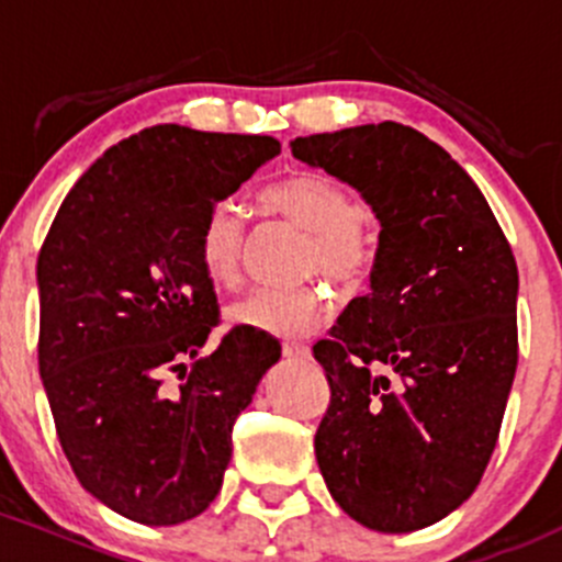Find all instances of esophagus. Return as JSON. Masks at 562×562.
Returning a JSON list of instances; mask_svg holds the SVG:
<instances>
[{"instance_id": "1", "label": "esophagus", "mask_w": 562, "mask_h": 562, "mask_svg": "<svg viewBox=\"0 0 562 562\" xmlns=\"http://www.w3.org/2000/svg\"><path fill=\"white\" fill-rule=\"evenodd\" d=\"M281 351H283V357H286V360H305V357H311L308 346L297 344V340H283Z\"/></svg>"}]
</instances>
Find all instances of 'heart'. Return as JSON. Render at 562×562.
<instances>
[{"mask_svg": "<svg viewBox=\"0 0 562 562\" xmlns=\"http://www.w3.org/2000/svg\"><path fill=\"white\" fill-rule=\"evenodd\" d=\"M262 205L276 216L308 233L303 246V273H322L335 283H357L375 257V235L366 213L357 211L349 189L324 172H294L262 194ZM246 218L233 202L207 213L200 233V265L218 286L240 279ZM327 314V294L316 283L259 286L229 308V322L270 338H303Z\"/></svg>", "mask_w": 562, "mask_h": 562, "instance_id": "b5f03b06", "label": "heart"}]
</instances>
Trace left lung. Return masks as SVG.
Returning <instances> with one entry per match:
<instances>
[{"label": "left lung", "instance_id": "obj_1", "mask_svg": "<svg viewBox=\"0 0 562 562\" xmlns=\"http://www.w3.org/2000/svg\"><path fill=\"white\" fill-rule=\"evenodd\" d=\"M289 146L357 189L381 224L370 292L314 346L329 381L319 471L366 528H427L471 497L501 432L517 373L512 246L471 176L411 126Z\"/></svg>", "mask_w": 562, "mask_h": 562}]
</instances>
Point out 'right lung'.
<instances>
[{"instance_id": "1", "label": "right lung", "mask_w": 562, "mask_h": 562, "mask_svg": "<svg viewBox=\"0 0 562 562\" xmlns=\"http://www.w3.org/2000/svg\"><path fill=\"white\" fill-rule=\"evenodd\" d=\"M281 154L262 135L161 124L105 151L65 196L37 257L40 375L75 476L140 525L211 506L233 425L281 357L218 322L200 265L207 213ZM178 372L182 384L167 387Z\"/></svg>"}]
</instances>
